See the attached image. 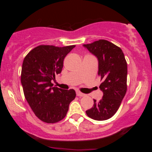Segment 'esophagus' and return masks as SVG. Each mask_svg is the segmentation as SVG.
<instances>
[{"label": "esophagus", "instance_id": "esophagus-1", "mask_svg": "<svg viewBox=\"0 0 152 152\" xmlns=\"http://www.w3.org/2000/svg\"><path fill=\"white\" fill-rule=\"evenodd\" d=\"M76 95H77L78 96H84V94L80 91H76Z\"/></svg>", "mask_w": 152, "mask_h": 152}]
</instances>
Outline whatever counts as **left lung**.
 <instances>
[{
  "label": "left lung",
  "instance_id": "8db88e82",
  "mask_svg": "<svg viewBox=\"0 0 152 152\" xmlns=\"http://www.w3.org/2000/svg\"><path fill=\"white\" fill-rule=\"evenodd\" d=\"M83 46L94 54L99 61L98 74L102 99H94V106L86 111L87 116L97 121L112 117L119 108L127 89V64L119 47L106 40H99Z\"/></svg>",
  "mask_w": 152,
  "mask_h": 152
}]
</instances>
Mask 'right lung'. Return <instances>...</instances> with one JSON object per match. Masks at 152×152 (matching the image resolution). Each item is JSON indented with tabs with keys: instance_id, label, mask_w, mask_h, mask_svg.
<instances>
[{
	"instance_id": "add662e5",
	"label": "right lung",
	"mask_w": 152,
	"mask_h": 152,
	"mask_svg": "<svg viewBox=\"0 0 152 152\" xmlns=\"http://www.w3.org/2000/svg\"><path fill=\"white\" fill-rule=\"evenodd\" d=\"M75 47L41 45L26 55L22 65L21 84L25 98L40 120L56 123L66 116L76 97L74 89L53 87L55 74L61 72L64 58Z\"/></svg>"
}]
</instances>
